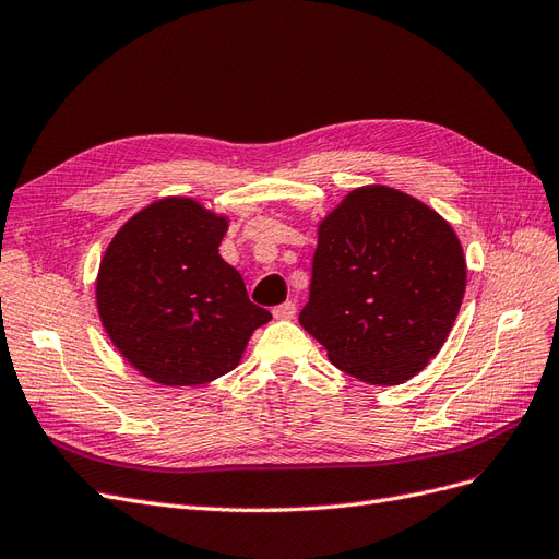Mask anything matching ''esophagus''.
<instances>
[{
    "label": "esophagus",
    "mask_w": 559,
    "mask_h": 559,
    "mask_svg": "<svg viewBox=\"0 0 559 559\" xmlns=\"http://www.w3.org/2000/svg\"><path fill=\"white\" fill-rule=\"evenodd\" d=\"M273 314H275V319H294L296 317V302L294 300L282 302V306H277L273 310Z\"/></svg>",
    "instance_id": "34e87169"
}]
</instances>
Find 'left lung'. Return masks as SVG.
<instances>
[{
    "instance_id": "8db88e82",
    "label": "left lung",
    "mask_w": 559,
    "mask_h": 559,
    "mask_svg": "<svg viewBox=\"0 0 559 559\" xmlns=\"http://www.w3.org/2000/svg\"><path fill=\"white\" fill-rule=\"evenodd\" d=\"M464 292V249L445 218L392 186L366 183L317 224L298 321L343 373L392 386L441 352Z\"/></svg>"
}]
</instances>
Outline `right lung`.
<instances>
[{"instance_id":"add662e5","label":"right lung","mask_w":559,"mask_h":559,"mask_svg":"<svg viewBox=\"0 0 559 559\" xmlns=\"http://www.w3.org/2000/svg\"><path fill=\"white\" fill-rule=\"evenodd\" d=\"M228 226V214L195 198L165 195L132 214L99 259V321L151 382L200 386L230 373L251 333L273 319L218 253Z\"/></svg>"}]
</instances>
